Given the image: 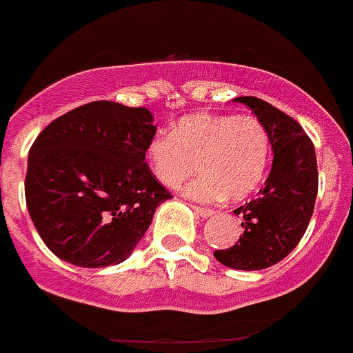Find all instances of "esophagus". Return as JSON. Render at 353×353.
Returning a JSON list of instances; mask_svg holds the SVG:
<instances>
[{
  "label": "esophagus",
  "mask_w": 353,
  "mask_h": 353,
  "mask_svg": "<svg viewBox=\"0 0 353 353\" xmlns=\"http://www.w3.org/2000/svg\"><path fill=\"white\" fill-rule=\"evenodd\" d=\"M192 210H194L196 214L199 215V217H210V215L214 214V210H212V208H205V207H196V205H192Z\"/></svg>",
  "instance_id": "34e87169"
}]
</instances>
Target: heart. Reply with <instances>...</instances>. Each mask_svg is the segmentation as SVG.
I'll return each instance as SVG.
<instances>
[{
	"instance_id": "b5f03b06",
	"label": "heart",
	"mask_w": 353,
	"mask_h": 353,
	"mask_svg": "<svg viewBox=\"0 0 353 353\" xmlns=\"http://www.w3.org/2000/svg\"><path fill=\"white\" fill-rule=\"evenodd\" d=\"M272 154L269 129L251 114L198 113L180 118L171 136L146 146L148 166L166 187H179L196 170L185 194L199 201L244 199L263 180Z\"/></svg>"
}]
</instances>
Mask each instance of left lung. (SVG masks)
I'll list each match as a JSON object with an SVG mask.
<instances>
[{
	"label": "left lung",
	"instance_id": "obj_1",
	"mask_svg": "<svg viewBox=\"0 0 353 353\" xmlns=\"http://www.w3.org/2000/svg\"><path fill=\"white\" fill-rule=\"evenodd\" d=\"M269 129L272 170L258 198L239 207L244 235L214 252L230 269L261 270L286 258L304 236L318 194L314 145L297 121L258 97H239Z\"/></svg>",
	"mask_w": 353,
	"mask_h": 353
}]
</instances>
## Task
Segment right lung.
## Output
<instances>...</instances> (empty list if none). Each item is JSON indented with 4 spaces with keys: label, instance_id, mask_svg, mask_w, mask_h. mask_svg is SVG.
I'll use <instances>...</instances> for the list:
<instances>
[{
    "label": "right lung",
    "instance_id": "right-lung-1",
    "mask_svg": "<svg viewBox=\"0 0 353 353\" xmlns=\"http://www.w3.org/2000/svg\"><path fill=\"white\" fill-rule=\"evenodd\" d=\"M145 108L95 101L51 121L30 148L26 205L43 244L77 267L121 263L171 192L145 162Z\"/></svg>",
    "mask_w": 353,
    "mask_h": 353
}]
</instances>
